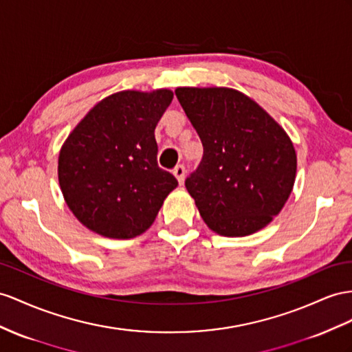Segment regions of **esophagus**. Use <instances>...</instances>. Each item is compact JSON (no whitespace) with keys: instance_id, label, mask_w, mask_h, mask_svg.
Instances as JSON below:
<instances>
[{"instance_id":"obj_1","label":"esophagus","mask_w":352,"mask_h":352,"mask_svg":"<svg viewBox=\"0 0 352 352\" xmlns=\"http://www.w3.org/2000/svg\"><path fill=\"white\" fill-rule=\"evenodd\" d=\"M174 175L175 178L178 179L179 184L184 183V178H186V168L183 165H178L175 169H174Z\"/></svg>"}]
</instances>
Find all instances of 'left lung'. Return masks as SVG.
I'll list each match as a JSON object with an SVG mask.
<instances>
[{"label":"left lung","instance_id":"8db88e82","mask_svg":"<svg viewBox=\"0 0 352 352\" xmlns=\"http://www.w3.org/2000/svg\"><path fill=\"white\" fill-rule=\"evenodd\" d=\"M175 95L204 146L186 188L206 226L221 236H247L267 226L294 186L290 137L236 89L177 87Z\"/></svg>","mask_w":352,"mask_h":352}]
</instances>
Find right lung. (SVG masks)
<instances>
[{
    "label": "right lung",
    "mask_w": 352,
    "mask_h": 352,
    "mask_svg": "<svg viewBox=\"0 0 352 352\" xmlns=\"http://www.w3.org/2000/svg\"><path fill=\"white\" fill-rule=\"evenodd\" d=\"M169 89L122 90L99 101L62 144L59 186L76 219L98 235L129 239L146 232L178 186L157 166L156 124Z\"/></svg>",
    "instance_id": "obj_1"
}]
</instances>
